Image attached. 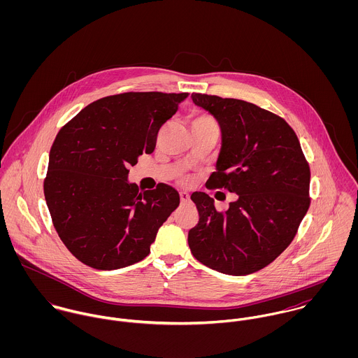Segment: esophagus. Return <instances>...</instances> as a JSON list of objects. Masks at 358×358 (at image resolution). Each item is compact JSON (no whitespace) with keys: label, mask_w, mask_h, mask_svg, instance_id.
I'll return each instance as SVG.
<instances>
[{"label":"esophagus","mask_w":358,"mask_h":358,"mask_svg":"<svg viewBox=\"0 0 358 358\" xmlns=\"http://www.w3.org/2000/svg\"><path fill=\"white\" fill-rule=\"evenodd\" d=\"M179 196H180V201H182L183 204L190 200V196H189V193H186V192H180Z\"/></svg>","instance_id":"34e87169"}]
</instances>
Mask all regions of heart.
Returning a JSON list of instances; mask_svg holds the SVG:
<instances>
[{
    "mask_svg": "<svg viewBox=\"0 0 358 358\" xmlns=\"http://www.w3.org/2000/svg\"><path fill=\"white\" fill-rule=\"evenodd\" d=\"M192 128L196 129V128H215L217 129V124L216 121L213 120V117H210L209 114H197L193 117L192 120Z\"/></svg>",
    "mask_w": 358,
    "mask_h": 358,
    "instance_id": "obj_1",
    "label": "heart"
}]
</instances>
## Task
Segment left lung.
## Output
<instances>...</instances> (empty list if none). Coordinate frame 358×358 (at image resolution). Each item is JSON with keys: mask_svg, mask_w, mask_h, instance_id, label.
I'll return each instance as SVG.
<instances>
[{"mask_svg": "<svg viewBox=\"0 0 358 358\" xmlns=\"http://www.w3.org/2000/svg\"><path fill=\"white\" fill-rule=\"evenodd\" d=\"M220 125L222 149L208 189L238 196L226 212L203 192L192 194L199 223L189 231L193 256L230 275L270 264L292 243L310 206V166L295 131L254 103L193 94Z\"/></svg>", "mask_w": 358, "mask_h": 358, "instance_id": "obj_1", "label": "left lung"}]
</instances>
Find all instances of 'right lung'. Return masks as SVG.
<instances>
[{"instance_id":"right-lung-1","label":"right lung","mask_w":358,"mask_h":358,"mask_svg":"<svg viewBox=\"0 0 358 358\" xmlns=\"http://www.w3.org/2000/svg\"><path fill=\"white\" fill-rule=\"evenodd\" d=\"M189 94L125 92L84 107L57 132L45 201L66 248L84 264L115 270L145 259L179 193L128 182L138 157L153 153L159 128Z\"/></svg>"}]
</instances>
